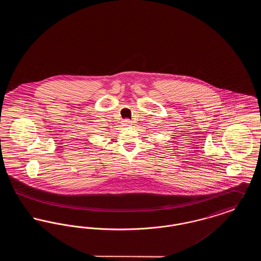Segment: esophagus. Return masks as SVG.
<instances>
[{"instance_id":"esophagus-1","label":"esophagus","mask_w":261,"mask_h":261,"mask_svg":"<svg viewBox=\"0 0 261 261\" xmlns=\"http://www.w3.org/2000/svg\"><path fill=\"white\" fill-rule=\"evenodd\" d=\"M131 123H132V121H131L130 119H125L124 124L126 125V126H129V125H131Z\"/></svg>"}]
</instances>
